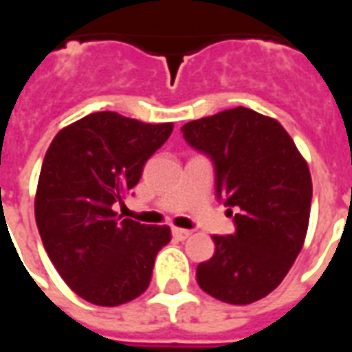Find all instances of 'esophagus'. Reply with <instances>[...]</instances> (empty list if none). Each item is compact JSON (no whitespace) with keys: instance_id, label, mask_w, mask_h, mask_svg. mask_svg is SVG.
<instances>
[{"instance_id":"1","label":"esophagus","mask_w":352,"mask_h":352,"mask_svg":"<svg viewBox=\"0 0 352 352\" xmlns=\"http://www.w3.org/2000/svg\"><path fill=\"white\" fill-rule=\"evenodd\" d=\"M171 234H173V237L179 239V241H184V239H188V237L192 236L190 230H183V228H173L171 230Z\"/></svg>"}]
</instances>
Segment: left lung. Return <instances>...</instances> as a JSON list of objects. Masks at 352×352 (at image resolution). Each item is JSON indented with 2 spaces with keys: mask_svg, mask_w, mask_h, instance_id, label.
<instances>
[{
  "mask_svg": "<svg viewBox=\"0 0 352 352\" xmlns=\"http://www.w3.org/2000/svg\"><path fill=\"white\" fill-rule=\"evenodd\" d=\"M184 141L211 158L217 198L236 209V232L213 236L196 270L204 292L247 305L279 287L303 247L311 211L309 168L275 118L247 107L186 122Z\"/></svg>",
  "mask_w": 352,
  "mask_h": 352,
  "instance_id": "8db88e82",
  "label": "left lung"
}]
</instances>
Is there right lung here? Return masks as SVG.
I'll list each match as a JSON object with an SVG mask.
<instances>
[{
	"mask_svg": "<svg viewBox=\"0 0 352 352\" xmlns=\"http://www.w3.org/2000/svg\"><path fill=\"white\" fill-rule=\"evenodd\" d=\"M173 124H145L101 111L58 131L43 160L35 222L50 262L73 292L103 307L146 290L168 226L120 219L116 201L139 183Z\"/></svg>",
	"mask_w": 352,
	"mask_h": 352,
	"instance_id": "add662e5",
	"label": "right lung"
}]
</instances>
